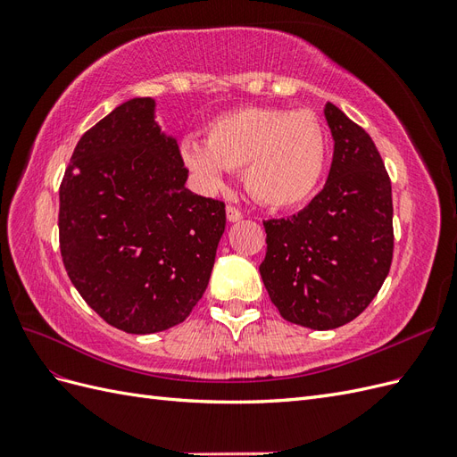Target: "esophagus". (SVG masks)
Listing matches in <instances>:
<instances>
[{"label":"esophagus","instance_id":"esophagus-1","mask_svg":"<svg viewBox=\"0 0 457 457\" xmlns=\"http://www.w3.org/2000/svg\"><path fill=\"white\" fill-rule=\"evenodd\" d=\"M240 219H242V212L237 210V207L227 205V220H228V223H238Z\"/></svg>","mask_w":457,"mask_h":457}]
</instances>
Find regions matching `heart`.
<instances>
[{
  "label": "heart",
  "mask_w": 457,
  "mask_h": 457,
  "mask_svg": "<svg viewBox=\"0 0 457 457\" xmlns=\"http://www.w3.org/2000/svg\"><path fill=\"white\" fill-rule=\"evenodd\" d=\"M187 168L207 188H219L227 170L244 168L250 195L272 210H295L322 183L328 139L311 110L244 106L217 116L205 131V145H181Z\"/></svg>",
  "instance_id": "heart-1"
}]
</instances>
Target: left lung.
<instances>
[{
    "label": "left lung",
    "instance_id": "8db88e82",
    "mask_svg": "<svg viewBox=\"0 0 457 457\" xmlns=\"http://www.w3.org/2000/svg\"><path fill=\"white\" fill-rule=\"evenodd\" d=\"M334 158L320 195L289 219L265 220L259 272L287 322L334 329L378 295L393 261L391 181L371 137L328 103Z\"/></svg>",
    "mask_w": 457,
    "mask_h": 457
}]
</instances>
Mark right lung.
Here are the masks:
<instances>
[{
	"instance_id": "1",
	"label": "right lung",
	"mask_w": 457,
	"mask_h": 457,
	"mask_svg": "<svg viewBox=\"0 0 457 457\" xmlns=\"http://www.w3.org/2000/svg\"><path fill=\"white\" fill-rule=\"evenodd\" d=\"M156 101L135 96L84 133L59 192L64 269L104 322L137 336L181 324L202 299L225 204L185 187Z\"/></svg>"
}]
</instances>
